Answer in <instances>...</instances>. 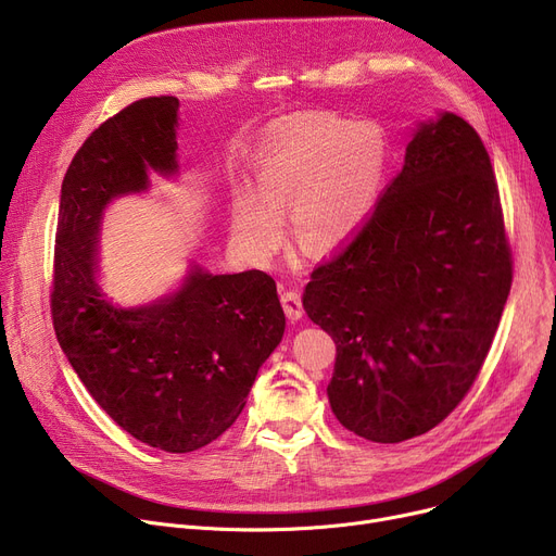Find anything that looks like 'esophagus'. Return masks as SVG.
Here are the masks:
<instances>
[{
	"label": "esophagus",
	"instance_id": "1",
	"mask_svg": "<svg viewBox=\"0 0 556 556\" xmlns=\"http://www.w3.org/2000/svg\"><path fill=\"white\" fill-rule=\"evenodd\" d=\"M281 306H283V313H286V317L290 319V323H298V319L304 315L302 298H300L298 290H283V293H281Z\"/></svg>",
	"mask_w": 556,
	"mask_h": 556
}]
</instances>
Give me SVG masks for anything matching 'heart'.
I'll return each mask as SVG.
<instances>
[{
  "mask_svg": "<svg viewBox=\"0 0 556 556\" xmlns=\"http://www.w3.org/2000/svg\"><path fill=\"white\" fill-rule=\"evenodd\" d=\"M392 143L381 124L306 112L273 122L250 160V187L231 198V239L252 256H268L290 231L308 254L352 245L381 202Z\"/></svg>",
  "mask_w": 556,
  "mask_h": 556,
  "instance_id": "obj_1",
  "label": "heart"
}]
</instances>
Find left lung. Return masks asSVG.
Masks as SVG:
<instances>
[{
	"label": "left lung",
	"mask_w": 556,
	"mask_h": 556,
	"mask_svg": "<svg viewBox=\"0 0 556 556\" xmlns=\"http://www.w3.org/2000/svg\"><path fill=\"white\" fill-rule=\"evenodd\" d=\"M509 288L489 153L462 116L437 112L361 237L304 288L306 315L336 342L338 421L378 444L444 421L476 381Z\"/></svg>",
	"instance_id": "left-lung-1"
}]
</instances>
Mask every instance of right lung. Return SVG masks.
I'll use <instances>...</instances> for the list:
<instances>
[{
  "label": "right lung",
  "instance_id": "1",
  "mask_svg": "<svg viewBox=\"0 0 556 556\" xmlns=\"http://www.w3.org/2000/svg\"><path fill=\"white\" fill-rule=\"evenodd\" d=\"M175 97L141 99L99 126L74 155L61 189L51 313L74 371L135 440L191 453L245 407L258 367L281 342L277 283L261 270L212 275L198 261L173 293L114 304L99 283V241L110 202L178 178Z\"/></svg>",
  "mask_w": 556,
  "mask_h": 556
}]
</instances>
